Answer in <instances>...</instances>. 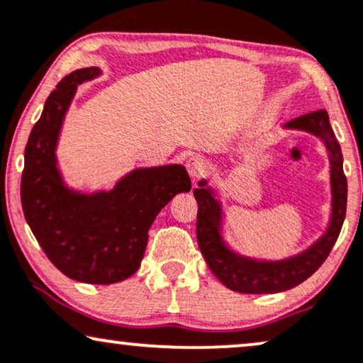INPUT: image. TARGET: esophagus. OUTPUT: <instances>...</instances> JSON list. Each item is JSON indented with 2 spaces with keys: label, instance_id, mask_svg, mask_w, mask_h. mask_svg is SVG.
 Masks as SVG:
<instances>
[{
  "label": "esophagus",
  "instance_id": "esophagus-1",
  "mask_svg": "<svg viewBox=\"0 0 363 363\" xmlns=\"http://www.w3.org/2000/svg\"><path fill=\"white\" fill-rule=\"evenodd\" d=\"M186 169L192 179H199L202 176V172H204V162H202L201 157L191 156L186 161Z\"/></svg>",
  "mask_w": 363,
  "mask_h": 363
}]
</instances>
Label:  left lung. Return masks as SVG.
<instances>
[{"label":"left lung","instance_id":"8db88e82","mask_svg":"<svg viewBox=\"0 0 363 363\" xmlns=\"http://www.w3.org/2000/svg\"><path fill=\"white\" fill-rule=\"evenodd\" d=\"M286 129L306 131L325 144L330 162L332 214L323 234L303 252L282 260H260L234 252L222 238V202L206 179L199 181L194 197L197 211V244L212 274L227 289L240 294L284 292L307 280L323 264L339 238L347 209V179L340 144L332 131L325 109L313 111L284 124Z\"/></svg>","mask_w":363,"mask_h":363}]
</instances>
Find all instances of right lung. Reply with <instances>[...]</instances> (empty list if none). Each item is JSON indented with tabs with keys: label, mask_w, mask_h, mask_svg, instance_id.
I'll return each instance as SVG.
<instances>
[{
	"label": "right lung",
	"mask_w": 363,
	"mask_h": 363,
	"mask_svg": "<svg viewBox=\"0 0 363 363\" xmlns=\"http://www.w3.org/2000/svg\"><path fill=\"white\" fill-rule=\"evenodd\" d=\"M101 76L96 66L62 77L46 99L24 149L21 204L28 225L48 259L77 282L114 284L141 265L147 232L164 206L191 191L181 164L139 167L111 191L69 189L57 167L56 146L77 84Z\"/></svg>",
	"instance_id": "1"
}]
</instances>
